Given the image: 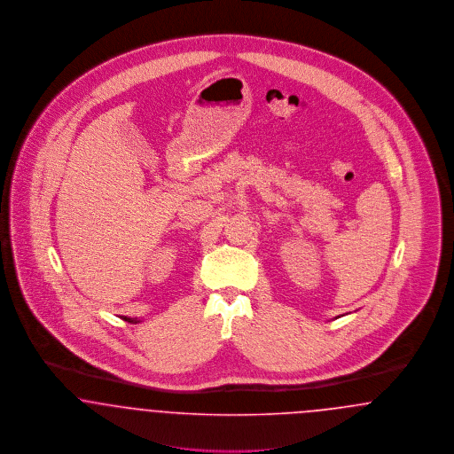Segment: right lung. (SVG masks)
Listing matches in <instances>:
<instances>
[{"label":"right lung","mask_w":454,"mask_h":454,"mask_svg":"<svg viewBox=\"0 0 454 454\" xmlns=\"http://www.w3.org/2000/svg\"><path fill=\"white\" fill-rule=\"evenodd\" d=\"M122 319H124V321H128V323H133V325L140 323V319H137V317H128V316H122Z\"/></svg>","instance_id":"right-lung-1"}]
</instances>
